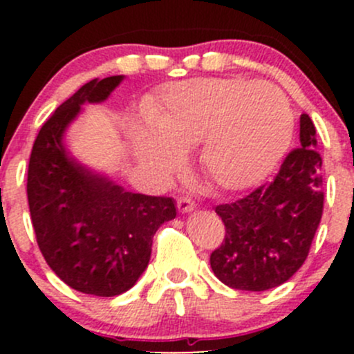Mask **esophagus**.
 I'll use <instances>...</instances> for the list:
<instances>
[{
  "label": "esophagus",
  "mask_w": 354,
  "mask_h": 354,
  "mask_svg": "<svg viewBox=\"0 0 354 354\" xmlns=\"http://www.w3.org/2000/svg\"><path fill=\"white\" fill-rule=\"evenodd\" d=\"M194 209H195V202L192 198H188V197L178 198V210H180L181 214L192 212Z\"/></svg>",
  "instance_id": "1"
}]
</instances>
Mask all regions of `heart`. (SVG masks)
<instances>
[{
    "label": "heart",
    "instance_id": "b5f03b06",
    "mask_svg": "<svg viewBox=\"0 0 354 354\" xmlns=\"http://www.w3.org/2000/svg\"><path fill=\"white\" fill-rule=\"evenodd\" d=\"M156 135L137 130V154L171 174L181 166L178 151L200 145L203 174L224 190H245L274 169L295 130L286 95L266 82L195 78L166 85L151 114Z\"/></svg>",
    "mask_w": 354,
    "mask_h": 354
}]
</instances>
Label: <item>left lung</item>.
<instances>
[{
    "instance_id": "left-lung-1",
    "label": "left lung",
    "mask_w": 354,
    "mask_h": 354,
    "mask_svg": "<svg viewBox=\"0 0 354 354\" xmlns=\"http://www.w3.org/2000/svg\"><path fill=\"white\" fill-rule=\"evenodd\" d=\"M308 114L299 116V147L270 183L216 207L226 234L210 255L221 283L241 291H267L303 266L322 219V157Z\"/></svg>"
}]
</instances>
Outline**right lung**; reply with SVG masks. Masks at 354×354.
<instances>
[{
  "instance_id": "1",
  "label": "right lung",
  "mask_w": 354,
  "mask_h": 354,
  "mask_svg": "<svg viewBox=\"0 0 354 354\" xmlns=\"http://www.w3.org/2000/svg\"><path fill=\"white\" fill-rule=\"evenodd\" d=\"M123 78L82 85L42 124L28 160L27 198L39 248L53 272L85 295L128 291L147 269L156 231L176 217L173 198L127 192L78 162L65 145L82 104L104 102Z\"/></svg>"
}]
</instances>
